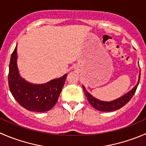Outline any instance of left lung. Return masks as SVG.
I'll return each mask as SVG.
<instances>
[{
  "label": "left lung",
  "instance_id": "1",
  "mask_svg": "<svg viewBox=\"0 0 146 146\" xmlns=\"http://www.w3.org/2000/svg\"><path fill=\"white\" fill-rule=\"evenodd\" d=\"M140 77H141V74H139V78H138V81L137 84L134 86L132 90H130L127 93H125L124 96H121V97L115 99V100H112V101H103V100H100L96 98L93 97L92 95H90L88 92L86 90V88L83 86V91H84L85 95H86V98H87L88 100L90 103V104L93 106V108L100 111H103V112H110V111H113L118 110L123 106H125L126 103H128L130 101L132 97L133 96L134 93H135L137 87L138 86V83L140 81Z\"/></svg>",
  "mask_w": 146,
  "mask_h": 146
}]
</instances>
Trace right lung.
Wrapping results in <instances>:
<instances>
[{
  "instance_id": "add662e5",
  "label": "right lung",
  "mask_w": 146,
  "mask_h": 146,
  "mask_svg": "<svg viewBox=\"0 0 146 146\" xmlns=\"http://www.w3.org/2000/svg\"><path fill=\"white\" fill-rule=\"evenodd\" d=\"M17 47L11 55L8 86L14 98L30 111L46 112L57 103L67 74L44 84H33L21 77L17 66Z\"/></svg>"
}]
</instances>
